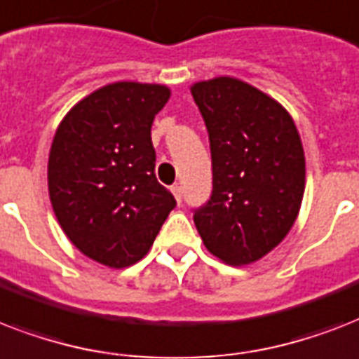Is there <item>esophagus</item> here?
<instances>
[{
	"instance_id": "34e87169",
	"label": "esophagus",
	"mask_w": 359,
	"mask_h": 359,
	"mask_svg": "<svg viewBox=\"0 0 359 359\" xmlns=\"http://www.w3.org/2000/svg\"><path fill=\"white\" fill-rule=\"evenodd\" d=\"M171 191H173V196H175V199H177V203H182V186H179V184H173L171 186Z\"/></svg>"
}]
</instances>
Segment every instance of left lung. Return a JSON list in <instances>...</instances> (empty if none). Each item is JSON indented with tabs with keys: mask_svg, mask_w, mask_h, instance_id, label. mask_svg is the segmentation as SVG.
<instances>
[{
	"mask_svg": "<svg viewBox=\"0 0 359 359\" xmlns=\"http://www.w3.org/2000/svg\"><path fill=\"white\" fill-rule=\"evenodd\" d=\"M210 141L212 194L194 208L207 250L250 264L287 236L300 210L306 158L287 109L235 78L191 87Z\"/></svg>",
	"mask_w": 359,
	"mask_h": 359,
	"instance_id": "8db88e82",
	"label": "left lung"
}]
</instances>
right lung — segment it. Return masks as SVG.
<instances>
[{"label":"right lung","mask_w":359,"mask_h":359,"mask_svg":"<svg viewBox=\"0 0 359 359\" xmlns=\"http://www.w3.org/2000/svg\"><path fill=\"white\" fill-rule=\"evenodd\" d=\"M169 89L119 81L91 93L59 124L48 190L65 235L93 261L124 268L143 259L177 207L156 180L151 126Z\"/></svg>","instance_id":"right-lung-1"}]
</instances>
